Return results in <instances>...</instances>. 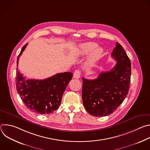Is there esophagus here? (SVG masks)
<instances>
[{"mask_svg":"<svg viewBox=\"0 0 150 150\" xmlns=\"http://www.w3.org/2000/svg\"><path fill=\"white\" fill-rule=\"evenodd\" d=\"M80 76H81V72L79 70H75L74 71V78H75V79H79L80 78Z\"/></svg>","mask_w":150,"mask_h":150,"instance_id":"esophagus-1","label":"esophagus"}]
</instances>
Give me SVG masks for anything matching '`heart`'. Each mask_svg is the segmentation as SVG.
I'll list each match as a JSON object with an SVG mask.
<instances>
[{
	"label": "heart",
	"instance_id": "1",
	"mask_svg": "<svg viewBox=\"0 0 150 150\" xmlns=\"http://www.w3.org/2000/svg\"><path fill=\"white\" fill-rule=\"evenodd\" d=\"M97 46L98 45L95 42H85L79 45L77 53L79 55L83 56L91 52L88 58V62L93 64L100 59L103 52V49Z\"/></svg>",
	"mask_w": 150,
	"mask_h": 150
}]
</instances>
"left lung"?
<instances>
[{
  "label": "left lung",
  "instance_id": "8db88e82",
  "mask_svg": "<svg viewBox=\"0 0 150 150\" xmlns=\"http://www.w3.org/2000/svg\"><path fill=\"white\" fill-rule=\"evenodd\" d=\"M112 56L117 63L110 71L100 72L94 79L82 78L83 105L94 116H106L115 112L130 88L131 60L119 42H116Z\"/></svg>",
  "mask_w": 150,
  "mask_h": 150
}]
</instances>
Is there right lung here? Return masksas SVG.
Wrapping results in <instances>:
<instances>
[{"label":"right lung","instance_id":"1","mask_svg":"<svg viewBox=\"0 0 150 150\" xmlns=\"http://www.w3.org/2000/svg\"><path fill=\"white\" fill-rule=\"evenodd\" d=\"M27 45L23 46L17 57V67ZM16 70L18 93L28 109L40 115L52 113L59 108L63 94L73 76L71 72H63L45 79H26L18 68Z\"/></svg>","mask_w":150,"mask_h":150}]
</instances>
